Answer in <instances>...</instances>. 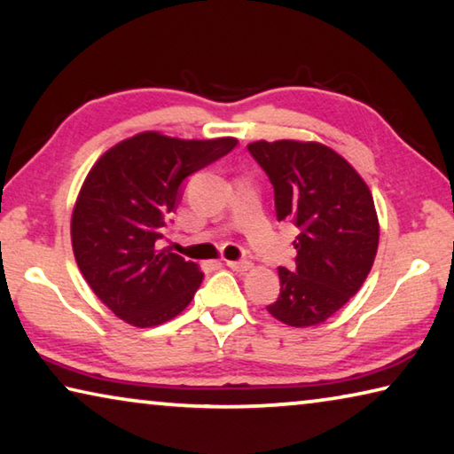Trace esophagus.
<instances>
[{"label":"esophagus","instance_id":"esophagus-1","mask_svg":"<svg viewBox=\"0 0 454 454\" xmlns=\"http://www.w3.org/2000/svg\"><path fill=\"white\" fill-rule=\"evenodd\" d=\"M226 266L232 268V270H236V272H246L252 268V262L250 260H228Z\"/></svg>","mask_w":454,"mask_h":454}]
</instances>
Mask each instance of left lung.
<instances>
[{"label": "left lung", "mask_w": 454, "mask_h": 454, "mask_svg": "<svg viewBox=\"0 0 454 454\" xmlns=\"http://www.w3.org/2000/svg\"><path fill=\"white\" fill-rule=\"evenodd\" d=\"M248 152L274 188L278 222L296 236V268L280 266V294L266 309L288 326H314L340 310L371 272L379 218L364 180L317 142H254Z\"/></svg>", "instance_id": "left-lung-1"}]
</instances>
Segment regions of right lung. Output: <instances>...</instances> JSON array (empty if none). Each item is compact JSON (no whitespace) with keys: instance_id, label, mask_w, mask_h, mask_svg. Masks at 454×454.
I'll return each mask as SVG.
<instances>
[{"instance_id":"obj_1","label":"right lung","mask_w":454,"mask_h":454,"mask_svg":"<svg viewBox=\"0 0 454 454\" xmlns=\"http://www.w3.org/2000/svg\"><path fill=\"white\" fill-rule=\"evenodd\" d=\"M236 144L144 132L114 145L90 170L72 214L74 256L96 296L128 325L158 326L194 298L204 274L160 250V242L182 200V182Z\"/></svg>"}]
</instances>
